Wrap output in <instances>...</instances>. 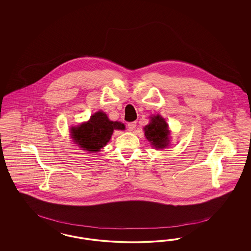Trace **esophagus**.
Returning <instances> with one entry per match:
<instances>
[{
  "label": "esophagus",
  "instance_id": "obj_1",
  "mask_svg": "<svg viewBox=\"0 0 251 251\" xmlns=\"http://www.w3.org/2000/svg\"><path fill=\"white\" fill-rule=\"evenodd\" d=\"M136 122H129V124H128V129H129V131H132L133 129H135L136 128Z\"/></svg>",
  "mask_w": 251,
  "mask_h": 251
}]
</instances>
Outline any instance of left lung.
Listing matches in <instances>:
<instances>
[{"mask_svg": "<svg viewBox=\"0 0 251 251\" xmlns=\"http://www.w3.org/2000/svg\"><path fill=\"white\" fill-rule=\"evenodd\" d=\"M150 123L146 125L145 135L155 149H164L169 145V129L166 120L159 114L150 117Z\"/></svg>", "mask_w": 251, "mask_h": 251, "instance_id": "obj_1", "label": "left lung"}]
</instances>
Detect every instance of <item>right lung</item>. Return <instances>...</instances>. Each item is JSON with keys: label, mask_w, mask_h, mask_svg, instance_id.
Segmentation results:
<instances>
[{"label": "right lung", "mask_w": 251, "mask_h": 251, "mask_svg": "<svg viewBox=\"0 0 251 251\" xmlns=\"http://www.w3.org/2000/svg\"><path fill=\"white\" fill-rule=\"evenodd\" d=\"M114 129H125L120 122L110 121L105 112L99 111L90 120L77 127L71 128V137L82 150L88 152H99L109 142Z\"/></svg>", "instance_id": "1"}]
</instances>
